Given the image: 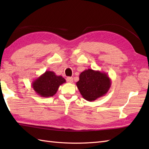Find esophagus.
<instances>
[{"mask_svg": "<svg viewBox=\"0 0 149 149\" xmlns=\"http://www.w3.org/2000/svg\"><path fill=\"white\" fill-rule=\"evenodd\" d=\"M66 81L68 82V83H73V78L71 77H68L67 78H66Z\"/></svg>", "mask_w": 149, "mask_h": 149, "instance_id": "1", "label": "esophagus"}]
</instances>
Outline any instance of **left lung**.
Returning a JSON list of instances; mask_svg holds the SVG:
<instances>
[{
	"label": "left lung",
	"instance_id": "left-lung-1",
	"mask_svg": "<svg viewBox=\"0 0 149 149\" xmlns=\"http://www.w3.org/2000/svg\"><path fill=\"white\" fill-rule=\"evenodd\" d=\"M76 85L84 99L92 102L107 93L111 80L106 73L88 68L81 73Z\"/></svg>",
	"mask_w": 149,
	"mask_h": 149
}]
</instances>
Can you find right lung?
<instances>
[{
    "label": "right lung",
    "instance_id": "obj_1",
    "mask_svg": "<svg viewBox=\"0 0 149 149\" xmlns=\"http://www.w3.org/2000/svg\"><path fill=\"white\" fill-rule=\"evenodd\" d=\"M66 80L61 75H57L52 71H46L32 83V87L37 95L42 97H50L54 95L59 87Z\"/></svg>",
    "mask_w": 149,
    "mask_h": 149
}]
</instances>
